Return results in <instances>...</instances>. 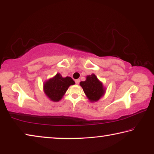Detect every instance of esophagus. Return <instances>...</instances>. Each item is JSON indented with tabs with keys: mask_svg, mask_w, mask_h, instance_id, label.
<instances>
[{
	"mask_svg": "<svg viewBox=\"0 0 154 154\" xmlns=\"http://www.w3.org/2000/svg\"><path fill=\"white\" fill-rule=\"evenodd\" d=\"M75 84H76V85H79V83H80V80H79V79L75 80Z\"/></svg>",
	"mask_w": 154,
	"mask_h": 154,
	"instance_id": "1",
	"label": "esophagus"
}]
</instances>
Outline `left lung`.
Wrapping results in <instances>:
<instances>
[{
  "label": "left lung",
  "mask_w": 154,
  "mask_h": 154,
  "mask_svg": "<svg viewBox=\"0 0 154 154\" xmlns=\"http://www.w3.org/2000/svg\"><path fill=\"white\" fill-rule=\"evenodd\" d=\"M80 85L91 102L99 100L105 93V89H104L102 83L94 74L87 75L86 80L80 82Z\"/></svg>",
  "instance_id": "obj_1"
}]
</instances>
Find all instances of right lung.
Masks as SVG:
<instances>
[{
	"mask_svg": "<svg viewBox=\"0 0 154 154\" xmlns=\"http://www.w3.org/2000/svg\"><path fill=\"white\" fill-rule=\"evenodd\" d=\"M75 84L71 77L63 78L60 74H56L44 84V90L50 100L53 102H59L65 95L70 85Z\"/></svg>",
	"mask_w": 154,
	"mask_h": 154,
	"instance_id": "right-lung-1",
	"label": "right lung"
}]
</instances>
